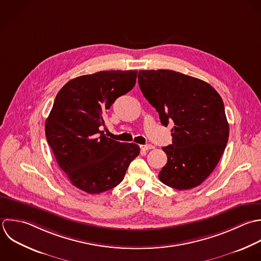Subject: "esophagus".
<instances>
[{
    "label": "esophagus",
    "mask_w": 261,
    "mask_h": 261,
    "mask_svg": "<svg viewBox=\"0 0 261 261\" xmlns=\"http://www.w3.org/2000/svg\"><path fill=\"white\" fill-rule=\"evenodd\" d=\"M140 148H141L142 150H149V149L154 148V146L151 145V144H145V145H140Z\"/></svg>",
    "instance_id": "esophagus-1"
}]
</instances>
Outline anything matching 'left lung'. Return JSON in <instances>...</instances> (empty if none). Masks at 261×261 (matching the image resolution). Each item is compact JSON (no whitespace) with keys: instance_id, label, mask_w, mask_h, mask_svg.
<instances>
[{"instance_id":"1","label":"left lung","mask_w":261,"mask_h":261,"mask_svg":"<svg viewBox=\"0 0 261 261\" xmlns=\"http://www.w3.org/2000/svg\"><path fill=\"white\" fill-rule=\"evenodd\" d=\"M138 83L161 123H174L173 142L163 147L168 163L160 180L178 190L199 186L217 167L229 139L221 95L205 81L172 70H141Z\"/></svg>"}]
</instances>
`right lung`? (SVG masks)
<instances>
[{"label": "right lung", "mask_w": 261, "mask_h": 261, "mask_svg": "<svg viewBox=\"0 0 261 261\" xmlns=\"http://www.w3.org/2000/svg\"><path fill=\"white\" fill-rule=\"evenodd\" d=\"M137 71H100L68 81L45 121V136L59 167L78 189L98 194L119 185L139 154L135 143L103 134V114L130 91Z\"/></svg>", "instance_id": "obj_1"}]
</instances>
